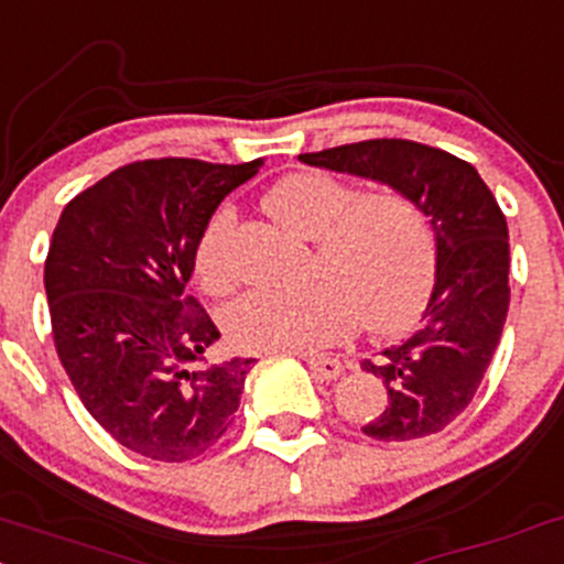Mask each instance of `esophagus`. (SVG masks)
Segmentation results:
<instances>
[{
    "label": "esophagus",
    "instance_id": "esophagus-1",
    "mask_svg": "<svg viewBox=\"0 0 564 564\" xmlns=\"http://www.w3.org/2000/svg\"><path fill=\"white\" fill-rule=\"evenodd\" d=\"M307 367L313 369V375L318 377V380H337L339 375L345 372L343 361L339 358H329V356H305Z\"/></svg>",
    "mask_w": 564,
    "mask_h": 564
}]
</instances>
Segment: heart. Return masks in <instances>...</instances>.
<instances>
[{"label": "heart", "mask_w": 564, "mask_h": 564, "mask_svg": "<svg viewBox=\"0 0 564 564\" xmlns=\"http://www.w3.org/2000/svg\"><path fill=\"white\" fill-rule=\"evenodd\" d=\"M264 208L289 232L313 240V283L296 292H249L225 313L232 348L300 352L326 348L356 329L399 332L414 318L433 281L431 221L393 187L358 189L324 171H300L264 195ZM235 212L208 216L192 268L208 294L235 281Z\"/></svg>", "instance_id": "obj_1"}]
</instances>
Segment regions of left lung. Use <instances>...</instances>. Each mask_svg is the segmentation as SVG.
<instances>
[{
	"label": "left lung",
	"instance_id": "1",
	"mask_svg": "<svg viewBox=\"0 0 564 564\" xmlns=\"http://www.w3.org/2000/svg\"><path fill=\"white\" fill-rule=\"evenodd\" d=\"M300 160L391 184L431 219L436 281L417 329L361 361L388 391L386 410L361 431L380 442L444 431L471 404L509 313V227L498 200L471 163L417 141L369 139Z\"/></svg>",
	"mask_w": 564,
	"mask_h": 564
}]
</instances>
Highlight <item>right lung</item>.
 Instances as JSON below:
<instances>
[{
    "label": "right lung",
    "instance_id": "add662e5",
    "mask_svg": "<svg viewBox=\"0 0 564 564\" xmlns=\"http://www.w3.org/2000/svg\"><path fill=\"white\" fill-rule=\"evenodd\" d=\"M262 163L139 160L72 197L55 225V350L85 410L135 455L192 460L232 425L257 358L206 364L219 329L184 286L208 216Z\"/></svg>",
    "mask_w": 564,
    "mask_h": 564
}]
</instances>
